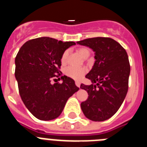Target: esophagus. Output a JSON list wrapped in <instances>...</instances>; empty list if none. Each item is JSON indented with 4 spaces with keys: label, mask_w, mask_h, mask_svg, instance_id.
<instances>
[{
    "label": "esophagus",
    "mask_w": 147,
    "mask_h": 147,
    "mask_svg": "<svg viewBox=\"0 0 147 147\" xmlns=\"http://www.w3.org/2000/svg\"><path fill=\"white\" fill-rule=\"evenodd\" d=\"M75 84H76V85L78 87V88H80V82L76 81V82H75Z\"/></svg>",
    "instance_id": "1"
}]
</instances>
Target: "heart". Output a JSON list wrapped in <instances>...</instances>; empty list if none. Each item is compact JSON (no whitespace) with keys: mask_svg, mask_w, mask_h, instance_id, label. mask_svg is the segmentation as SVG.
Returning <instances> with one entry per match:
<instances>
[{"mask_svg":"<svg viewBox=\"0 0 147 147\" xmlns=\"http://www.w3.org/2000/svg\"><path fill=\"white\" fill-rule=\"evenodd\" d=\"M77 52L84 59L88 58L90 56V50L86 47L79 48L77 49ZM67 54H68L67 51H65L62 54V57H61V62H62V63H65L66 62ZM85 73H86V69H85V67H74V66H69V67H66L65 70V74L66 76L76 80H81L82 78L83 77V76L85 74Z\"/></svg>","mask_w":147,"mask_h":147,"instance_id":"heart-1","label":"heart"}]
</instances>
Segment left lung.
Here are the masks:
<instances>
[{
  "mask_svg": "<svg viewBox=\"0 0 147 147\" xmlns=\"http://www.w3.org/2000/svg\"><path fill=\"white\" fill-rule=\"evenodd\" d=\"M77 43L93 49L96 59L85 76L93 84L80 86L88 93V99L81 103L82 110L90 120L103 121L117 112L127 93L130 73L128 55L119 42L110 37L88 38Z\"/></svg>",
  "mask_w": 147,
  "mask_h": 147,
  "instance_id": "obj_1",
  "label": "left lung"
}]
</instances>
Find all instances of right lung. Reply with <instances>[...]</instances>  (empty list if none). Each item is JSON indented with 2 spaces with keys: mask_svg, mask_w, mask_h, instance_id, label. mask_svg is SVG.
Listing matches in <instances>:
<instances>
[{
  "mask_svg": "<svg viewBox=\"0 0 147 147\" xmlns=\"http://www.w3.org/2000/svg\"><path fill=\"white\" fill-rule=\"evenodd\" d=\"M74 42H62L43 37L22 45L15 57V78L22 101L30 113L40 120L57 118L67 99L79 88L74 80L61 75V57ZM57 77L62 83L54 85Z\"/></svg>",
  "mask_w": 147,
  "mask_h": 147,
  "instance_id": "obj_1",
  "label": "right lung"
}]
</instances>
